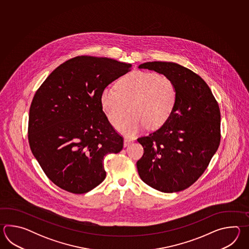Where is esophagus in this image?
I'll use <instances>...</instances> for the list:
<instances>
[{
  "mask_svg": "<svg viewBox=\"0 0 249 249\" xmlns=\"http://www.w3.org/2000/svg\"><path fill=\"white\" fill-rule=\"evenodd\" d=\"M132 142H133V140H132V139L124 138V146L127 147V146H129L130 144H132Z\"/></svg>",
  "mask_w": 249,
  "mask_h": 249,
  "instance_id": "obj_1",
  "label": "esophagus"
}]
</instances>
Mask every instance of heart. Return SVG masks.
<instances>
[{
	"label": "heart",
	"instance_id": "obj_1",
	"mask_svg": "<svg viewBox=\"0 0 249 249\" xmlns=\"http://www.w3.org/2000/svg\"><path fill=\"white\" fill-rule=\"evenodd\" d=\"M177 103V89L173 80L155 72L134 71L124 75L116 84V90L101 91V106L108 122L117 127L128 111L131 116L119 130L133 135L145 127L156 129L169 119Z\"/></svg>",
	"mask_w": 249,
	"mask_h": 249
}]
</instances>
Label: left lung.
Wrapping results in <instances>:
<instances>
[{"label": "left lung", "mask_w": 249, "mask_h": 249, "mask_svg": "<svg viewBox=\"0 0 249 249\" xmlns=\"http://www.w3.org/2000/svg\"><path fill=\"white\" fill-rule=\"evenodd\" d=\"M139 69L168 76L177 89V103L159 130L138 138L144 153L138 160L141 179L165 193L183 191L203 175L221 141V113L201 77L174 62L153 61Z\"/></svg>", "instance_id": "left-lung-1"}]
</instances>
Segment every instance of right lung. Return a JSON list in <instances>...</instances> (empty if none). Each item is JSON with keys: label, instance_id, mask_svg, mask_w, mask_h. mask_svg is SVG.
Returning <instances> with one entry per match:
<instances>
[{"label": "right lung", "instance_id": "obj_1", "mask_svg": "<svg viewBox=\"0 0 249 249\" xmlns=\"http://www.w3.org/2000/svg\"><path fill=\"white\" fill-rule=\"evenodd\" d=\"M131 64L91 56L54 69L33 98L28 142L44 174L64 191L84 194L106 178L104 157L122 150L124 139L101 106V91Z\"/></svg>", "mask_w": 249, "mask_h": 249}]
</instances>
